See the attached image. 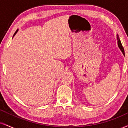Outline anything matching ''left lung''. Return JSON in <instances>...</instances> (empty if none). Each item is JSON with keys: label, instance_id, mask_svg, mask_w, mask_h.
<instances>
[{"label": "left lung", "instance_id": "left-lung-1", "mask_svg": "<svg viewBox=\"0 0 128 128\" xmlns=\"http://www.w3.org/2000/svg\"><path fill=\"white\" fill-rule=\"evenodd\" d=\"M117 40H118V47H119V48L120 49V50H122V52H123V54H124V47H123L122 44H121L120 40V39H119V37H118V34L117 35Z\"/></svg>", "mask_w": 128, "mask_h": 128}]
</instances>
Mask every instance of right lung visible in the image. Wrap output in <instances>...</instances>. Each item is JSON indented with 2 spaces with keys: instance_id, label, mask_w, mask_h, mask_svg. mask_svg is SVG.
I'll use <instances>...</instances> for the list:
<instances>
[{
  "instance_id": "add662e5",
  "label": "right lung",
  "mask_w": 128,
  "mask_h": 128,
  "mask_svg": "<svg viewBox=\"0 0 128 128\" xmlns=\"http://www.w3.org/2000/svg\"><path fill=\"white\" fill-rule=\"evenodd\" d=\"M18 30H16V32H15V33H14V36H13V37H14V36H15V34H16V33H17V32H18Z\"/></svg>"
}]
</instances>
